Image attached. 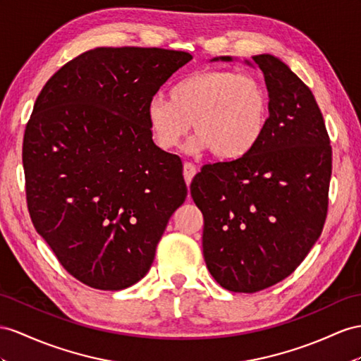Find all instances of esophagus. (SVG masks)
I'll return each mask as SVG.
<instances>
[{
  "instance_id": "34e87169",
  "label": "esophagus",
  "mask_w": 361,
  "mask_h": 361,
  "mask_svg": "<svg viewBox=\"0 0 361 361\" xmlns=\"http://www.w3.org/2000/svg\"><path fill=\"white\" fill-rule=\"evenodd\" d=\"M183 173H184V180H186L188 186H189L190 181H192V178L195 177V173H197L195 164H192V163H189V161L184 163V166H183Z\"/></svg>"
}]
</instances>
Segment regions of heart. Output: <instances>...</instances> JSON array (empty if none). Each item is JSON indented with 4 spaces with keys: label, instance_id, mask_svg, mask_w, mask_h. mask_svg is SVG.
<instances>
[{
    "label": "heart",
    "instance_id": "obj_1",
    "mask_svg": "<svg viewBox=\"0 0 361 361\" xmlns=\"http://www.w3.org/2000/svg\"><path fill=\"white\" fill-rule=\"evenodd\" d=\"M270 109V92L262 80L236 71L206 70L177 82L171 100L154 96L146 117L163 151L177 149L192 122L197 137L190 149L209 147L216 159L236 160L262 140Z\"/></svg>",
    "mask_w": 361,
    "mask_h": 361
}]
</instances>
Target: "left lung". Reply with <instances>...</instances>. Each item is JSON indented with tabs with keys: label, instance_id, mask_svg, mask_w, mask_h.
Returning a JSON list of instances; mask_svg holds the SVG:
<instances>
[{
	"label": "left lung",
	"instance_id": "1",
	"mask_svg": "<svg viewBox=\"0 0 361 361\" xmlns=\"http://www.w3.org/2000/svg\"><path fill=\"white\" fill-rule=\"evenodd\" d=\"M253 62L270 92L262 140L241 159L204 164L190 184L204 218L206 265L233 293L269 288L307 257L325 224L332 171L329 135L311 90L271 54Z\"/></svg>",
	"mask_w": 361,
	"mask_h": 361
}]
</instances>
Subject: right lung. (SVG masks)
<instances>
[{"instance_id":"obj_1","label":"right lung","mask_w":361,"mask_h":361,"mask_svg":"<svg viewBox=\"0 0 361 361\" xmlns=\"http://www.w3.org/2000/svg\"><path fill=\"white\" fill-rule=\"evenodd\" d=\"M186 51L99 47L49 79L25 126L32 223L73 277L118 291L145 277L188 197L178 155L152 140L146 106Z\"/></svg>"}]
</instances>
